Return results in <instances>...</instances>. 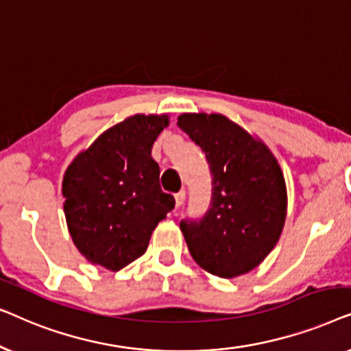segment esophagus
<instances>
[{"label":"esophagus","mask_w":351,"mask_h":351,"mask_svg":"<svg viewBox=\"0 0 351 351\" xmlns=\"http://www.w3.org/2000/svg\"><path fill=\"white\" fill-rule=\"evenodd\" d=\"M184 203H185V191L182 190L179 193H176V208L179 209Z\"/></svg>","instance_id":"obj_1"}]
</instances>
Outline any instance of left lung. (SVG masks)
<instances>
[{"label":"left lung","instance_id":"left-lung-1","mask_svg":"<svg viewBox=\"0 0 351 351\" xmlns=\"http://www.w3.org/2000/svg\"><path fill=\"white\" fill-rule=\"evenodd\" d=\"M177 126L206 153L213 176L208 213L180 222L191 257L215 276L244 275L270 254L285 227L281 167L265 143L223 114L184 113Z\"/></svg>","mask_w":351,"mask_h":351}]
</instances>
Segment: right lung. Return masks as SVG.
<instances>
[{"mask_svg": "<svg viewBox=\"0 0 351 351\" xmlns=\"http://www.w3.org/2000/svg\"><path fill=\"white\" fill-rule=\"evenodd\" d=\"M166 114H134L110 128L66 167L62 195L69 232L89 262L118 271L147 251L176 199L160 185L152 147Z\"/></svg>", "mask_w": 351, "mask_h": 351, "instance_id": "1", "label": "right lung"}]
</instances>
